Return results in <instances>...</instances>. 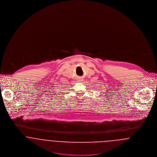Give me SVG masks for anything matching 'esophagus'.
<instances>
[{
	"label": "esophagus",
	"instance_id": "1",
	"mask_svg": "<svg viewBox=\"0 0 157 157\" xmlns=\"http://www.w3.org/2000/svg\"><path fill=\"white\" fill-rule=\"evenodd\" d=\"M78 80V82H82L83 80V78L82 77H80Z\"/></svg>",
	"mask_w": 157,
	"mask_h": 157
}]
</instances>
